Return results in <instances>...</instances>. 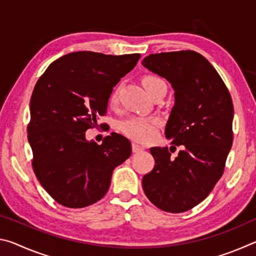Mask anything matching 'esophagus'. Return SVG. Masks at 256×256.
<instances>
[{"label": "esophagus", "instance_id": "obj_1", "mask_svg": "<svg viewBox=\"0 0 256 256\" xmlns=\"http://www.w3.org/2000/svg\"><path fill=\"white\" fill-rule=\"evenodd\" d=\"M144 150V146H138L136 144H132V151L134 154H138V152H142V151Z\"/></svg>", "mask_w": 256, "mask_h": 256}]
</instances>
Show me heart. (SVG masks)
Masks as SVG:
<instances>
[{"label":"heart","instance_id":"1","mask_svg":"<svg viewBox=\"0 0 256 256\" xmlns=\"http://www.w3.org/2000/svg\"><path fill=\"white\" fill-rule=\"evenodd\" d=\"M142 84L146 88L148 94H152L154 92H157L160 88H166L164 81L157 76H146L142 79ZM118 102V92L116 90L110 96V104L116 105ZM162 120L157 116L152 118H130L123 120L120 123V130L128 138L133 141L141 142V144H146V142L152 141L157 136L158 128L162 125Z\"/></svg>","mask_w":256,"mask_h":256}]
</instances>
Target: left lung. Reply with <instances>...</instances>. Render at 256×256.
Returning <instances> with one entry per match:
<instances>
[{"label": "left lung", "mask_w": 256, "mask_h": 256, "mask_svg": "<svg viewBox=\"0 0 256 256\" xmlns=\"http://www.w3.org/2000/svg\"><path fill=\"white\" fill-rule=\"evenodd\" d=\"M174 89L175 104L164 128L168 148L150 149L154 167L142 178L146 198L160 210L178 214L209 196L224 174L232 144L230 94L216 68L194 50L150 54L142 60Z\"/></svg>", "instance_id": "1"}]
</instances>
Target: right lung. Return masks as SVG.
<instances>
[{"mask_svg": "<svg viewBox=\"0 0 256 256\" xmlns=\"http://www.w3.org/2000/svg\"><path fill=\"white\" fill-rule=\"evenodd\" d=\"M140 58L73 52L54 60L34 86L27 128L32 167L60 204L84 208L100 200L115 167L131 156V144L120 134L112 132L97 144L86 140V131L97 126L112 88Z\"/></svg>", "mask_w": 256, "mask_h": 256, "instance_id": "1", "label": "right lung"}]
</instances>
